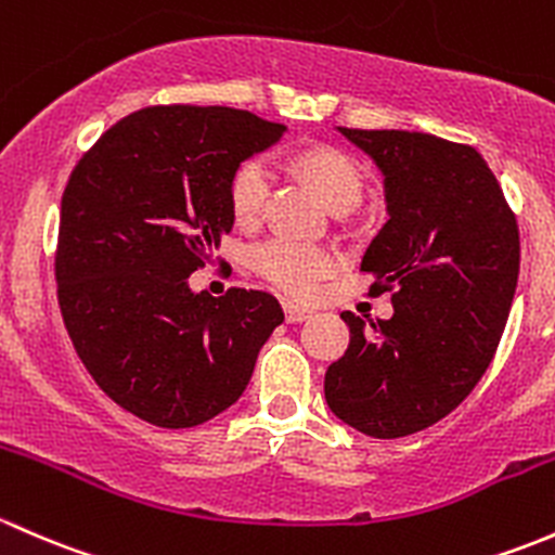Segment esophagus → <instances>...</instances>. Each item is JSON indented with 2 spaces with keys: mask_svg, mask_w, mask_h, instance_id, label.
<instances>
[{
  "mask_svg": "<svg viewBox=\"0 0 555 555\" xmlns=\"http://www.w3.org/2000/svg\"><path fill=\"white\" fill-rule=\"evenodd\" d=\"M283 312H285V320H288V323H301V320L312 318V310L294 305V301H283Z\"/></svg>",
  "mask_w": 555,
  "mask_h": 555,
  "instance_id": "obj_1",
  "label": "esophagus"
}]
</instances>
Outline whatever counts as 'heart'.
<instances>
[{
    "label": "heart",
    "instance_id": "b5f03b06",
    "mask_svg": "<svg viewBox=\"0 0 555 555\" xmlns=\"http://www.w3.org/2000/svg\"><path fill=\"white\" fill-rule=\"evenodd\" d=\"M296 168L301 170L318 197L331 210L356 208L363 197V173L356 159L345 152L318 146L296 154ZM272 190V168L264 157H250L232 176L230 203L240 224H254L264 210ZM339 264L336 250L315 243H299L288 237H272L254 250V267L267 283L291 296H310L323 278Z\"/></svg>",
    "mask_w": 555,
    "mask_h": 555
}]
</instances>
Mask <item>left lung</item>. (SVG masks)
<instances>
[{"label":"left lung","mask_w":555,"mask_h":555,"mask_svg":"<svg viewBox=\"0 0 555 555\" xmlns=\"http://www.w3.org/2000/svg\"><path fill=\"white\" fill-rule=\"evenodd\" d=\"M385 176L387 216L365 248L371 294L392 318L341 312L350 347L325 371V403L371 438L451 414L489 369L518 283L516 216L473 146L409 130L336 128Z\"/></svg>","instance_id":"1"}]
</instances>
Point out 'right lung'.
<instances>
[{"mask_svg": "<svg viewBox=\"0 0 555 555\" xmlns=\"http://www.w3.org/2000/svg\"><path fill=\"white\" fill-rule=\"evenodd\" d=\"M285 125L227 106H146L68 176L55 283L95 385L157 427H194L243 396L283 323L267 291L194 294L190 278L235 224L232 176Z\"/></svg>", "mask_w": 555, "mask_h": 555, "instance_id": "1", "label": "right lung"}]
</instances>
